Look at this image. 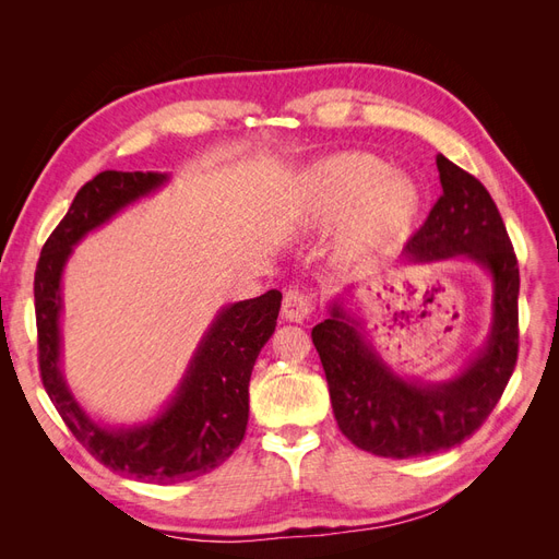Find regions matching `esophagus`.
Masks as SVG:
<instances>
[{"label":"esophagus","instance_id":"obj_1","mask_svg":"<svg viewBox=\"0 0 559 559\" xmlns=\"http://www.w3.org/2000/svg\"><path fill=\"white\" fill-rule=\"evenodd\" d=\"M312 312V294L300 292V289H289L284 294V302H282V317L286 321H306Z\"/></svg>","mask_w":559,"mask_h":559}]
</instances>
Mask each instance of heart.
Returning a JSON list of instances; mask_svg holds the SVG:
<instances>
[{
  "instance_id": "obj_1",
  "label": "heart",
  "mask_w": 559,
  "mask_h": 559,
  "mask_svg": "<svg viewBox=\"0 0 559 559\" xmlns=\"http://www.w3.org/2000/svg\"><path fill=\"white\" fill-rule=\"evenodd\" d=\"M347 247L368 249L394 240L417 214V186L403 175H389V167L368 154L337 156L312 173L308 181L306 218L324 226L345 216Z\"/></svg>"
}]
</instances>
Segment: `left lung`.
I'll return each mask as SVG.
<instances>
[{"label": "left lung", "instance_id": "obj_1", "mask_svg": "<svg viewBox=\"0 0 559 559\" xmlns=\"http://www.w3.org/2000/svg\"><path fill=\"white\" fill-rule=\"evenodd\" d=\"M443 195L403 249L405 261L466 257L492 275V331L460 376L425 384L399 378L366 341L359 319L333 302L312 329L333 415L349 441L378 456L411 460L443 452L480 429L518 361L520 270L503 218L485 186L445 156H436Z\"/></svg>", "mask_w": 559, "mask_h": 559}]
</instances>
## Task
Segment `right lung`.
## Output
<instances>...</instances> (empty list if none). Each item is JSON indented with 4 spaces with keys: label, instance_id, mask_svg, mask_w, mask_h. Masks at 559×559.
I'll use <instances>...</instances> for the list:
<instances>
[{
    "label": "right lung",
    "instance_id": "1",
    "mask_svg": "<svg viewBox=\"0 0 559 559\" xmlns=\"http://www.w3.org/2000/svg\"><path fill=\"white\" fill-rule=\"evenodd\" d=\"M167 175L99 173L81 186L70 212L46 240L35 273L39 370L64 425L99 464L123 476L170 485L222 466L242 443L249 419V378L277 326L282 294L226 306L202 337L167 408L140 427L107 429L83 413L60 370V280L72 247L130 202L160 189Z\"/></svg>",
    "mask_w": 559,
    "mask_h": 559
}]
</instances>
